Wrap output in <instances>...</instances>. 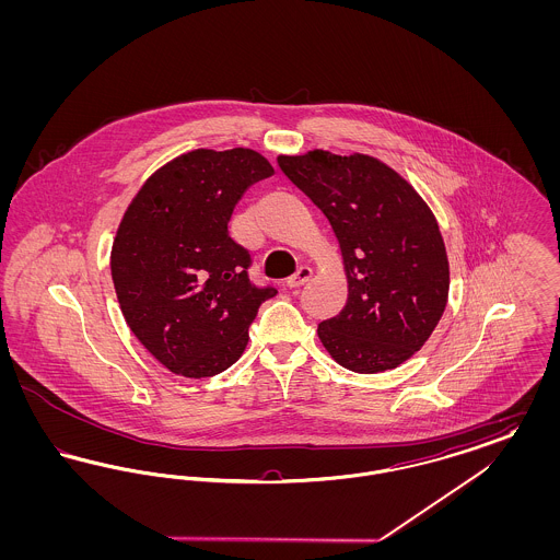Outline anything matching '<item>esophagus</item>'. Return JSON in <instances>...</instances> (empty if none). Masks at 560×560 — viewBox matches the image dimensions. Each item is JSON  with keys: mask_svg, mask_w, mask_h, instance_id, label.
I'll use <instances>...</instances> for the list:
<instances>
[{"mask_svg": "<svg viewBox=\"0 0 560 560\" xmlns=\"http://www.w3.org/2000/svg\"><path fill=\"white\" fill-rule=\"evenodd\" d=\"M311 275H313V270H311V267H300L295 272H293L292 277L288 279V288L290 290H298L300 285H304L308 279H311Z\"/></svg>", "mask_w": 560, "mask_h": 560, "instance_id": "esophagus-1", "label": "esophagus"}]
</instances>
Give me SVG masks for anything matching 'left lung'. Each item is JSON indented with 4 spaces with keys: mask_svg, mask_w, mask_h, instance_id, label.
Segmentation results:
<instances>
[{
    "mask_svg": "<svg viewBox=\"0 0 560 560\" xmlns=\"http://www.w3.org/2000/svg\"><path fill=\"white\" fill-rule=\"evenodd\" d=\"M281 172L340 243L347 306L319 323L320 345L350 372L395 370L424 347L450 295V260L434 213L375 158L308 151L279 155Z\"/></svg>",
    "mask_w": 560,
    "mask_h": 560,
    "instance_id": "1",
    "label": "left lung"
}]
</instances>
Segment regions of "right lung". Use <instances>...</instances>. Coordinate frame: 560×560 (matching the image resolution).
<instances>
[{"instance_id":"1","label":"right lung","mask_w":560,"mask_h":560,"mask_svg":"<svg viewBox=\"0 0 560 560\" xmlns=\"http://www.w3.org/2000/svg\"><path fill=\"white\" fill-rule=\"evenodd\" d=\"M275 170L252 149H197L147 178L124 213L110 277L133 336L185 377L229 370L275 288L247 279V249L229 235L243 192Z\"/></svg>"}]
</instances>
